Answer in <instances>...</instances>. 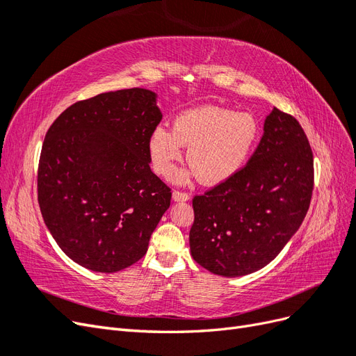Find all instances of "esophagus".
<instances>
[{
  "mask_svg": "<svg viewBox=\"0 0 356 356\" xmlns=\"http://www.w3.org/2000/svg\"><path fill=\"white\" fill-rule=\"evenodd\" d=\"M172 199H174L175 202H187L190 199V195H188V193L175 190L174 193H172Z\"/></svg>",
  "mask_w": 356,
  "mask_h": 356,
  "instance_id": "34e87169",
  "label": "esophagus"
}]
</instances>
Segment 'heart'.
Masks as SVG:
<instances>
[{
	"label": "heart",
	"mask_w": 356,
	"mask_h": 356,
	"mask_svg": "<svg viewBox=\"0 0 356 356\" xmlns=\"http://www.w3.org/2000/svg\"><path fill=\"white\" fill-rule=\"evenodd\" d=\"M260 134L251 113H236L215 105L188 110L177 117L174 131L157 126L148 152L154 170L170 177L190 145L188 163L208 186L221 184L243 168Z\"/></svg>",
	"instance_id": "b5f03b06"
}]
</instances>
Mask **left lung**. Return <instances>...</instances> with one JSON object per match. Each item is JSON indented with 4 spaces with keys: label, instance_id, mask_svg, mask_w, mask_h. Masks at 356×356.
Segmentation results:
<instances>
[{
    "label": "left lung",
    "instance_id": "1",
    "mask_svg": "<svg viewBox=\"0 0 356 356\" xmlns=\"http://www.w3.org/2000/svg\"><path fill=\"white\" fill-rule=\"evenodd\" d=\"M314 191V153L296 118L273 108L260 144L230 179L193 199L190 251L207 270L243 276L284 250Z\"/></svg>",
    "mask_w": 356,
    "mask_h": 356
}]
</instances>
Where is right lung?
Returning a JSON list of instances; mask_svg holds the SVG:
<instances>
[{
    "label": "right lung",
    "mask_w": 356,
    "mask_h": 356,
    "mask_svg": "<svg viewBox=\"0 0 356 356\" xmlns=\"http://www.w3.org/2000/svg\"><path fill=\"white\" fill-rule=\"evenodd\" d=\"M160 120L156 93L134 88L75 102L49 127L41 215L60 250L89 270L114 273L141 260L170 207V188L149 169Z\"/></svg>",
    "instance_id": "1"
}]
</instances>
